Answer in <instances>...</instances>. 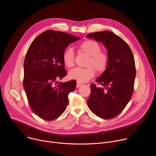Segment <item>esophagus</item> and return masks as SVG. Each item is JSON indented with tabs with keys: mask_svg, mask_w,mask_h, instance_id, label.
Segmentation results:
<instances>
[{
	"mask_svg": "<svg viewBox=\"0 0 156 156\" xmlns=\"http://www.w3.org/2000/svg\"><path fill=\"white\" fill-rule=\"evenodd\" d=\"M81 85H82V83L79 82H77V85H76V87H77V88H78V87H80Z\"/></svg>",
	"mask_w": 156,
	"mask_h": 156,
	"instance_id": "esophagus-1",
	"label": "esophagus"
}]
</instances>
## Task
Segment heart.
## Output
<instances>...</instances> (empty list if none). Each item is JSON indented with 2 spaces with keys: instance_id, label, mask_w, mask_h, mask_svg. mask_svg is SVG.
Wrapping results in <instances>:
<instances>
[{
  "instance_id": "1",
  "label": "heart",
  "mask_w": 156,
  "mask_h": 156,
  "mask_svg": "<svg viewBox=\"0 0 156 156\" xmlns=\"http://www.w3.org/2000/svg\"><path fill=\"white\" fill-rule=\"evenodd\" d=\"M80 51L90 56L87 63V68H77L69 73V77L79 82H86L94 77L96 69L98 73L104 72L108 64V54L101 51L100 44L96 41L87 40L79 45ZM63 61L65 65L70 68L74 66V53L71 48H67L63 54Z\"/></svg>"
}]
</instances>
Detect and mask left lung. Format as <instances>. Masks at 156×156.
Listing matches in <instances>:
<instances>
[{
    "mask_svg": "<svg viewBox=\"0 0 156 156\" xmlns=\"http://www.w3.org/2000/svg\"><path fill=\"white\" fill-rule=\"evenodd\" d=\"M87 37L102 43L109 57L106 69L96 80L102 87L91 84L87 105L96 116L112 119L124 110L132 96L136 75L134 57L129 45L112 32L91 33Z\"/></svg>",
    "mask_w": 156,
    "mask_h": 156,
    "instance_id": "left-lung-1",
    "label": "left lung"
}]
</instances>
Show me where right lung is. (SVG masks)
<instances>
[{
	"label": "right lung",
	"instance_id": "right-lung-1",
	"mask_svg": "<svg viewBox=\"0 0 156 156\" xmlns=\"http://www.w3.org/2000/svg\"><path fill=\"white\" fill-rule=\"evenodd\" d=\"M79 39L67 33L47 30L33 41L27 52L23 85L30 108L44 120L59 117L67 107L69 93L76 88L75 80L55 85L67 74L63 52Z\"/></svg>",
	"mask_w": 156,
	"mask_h": 156
}]
</instances>
